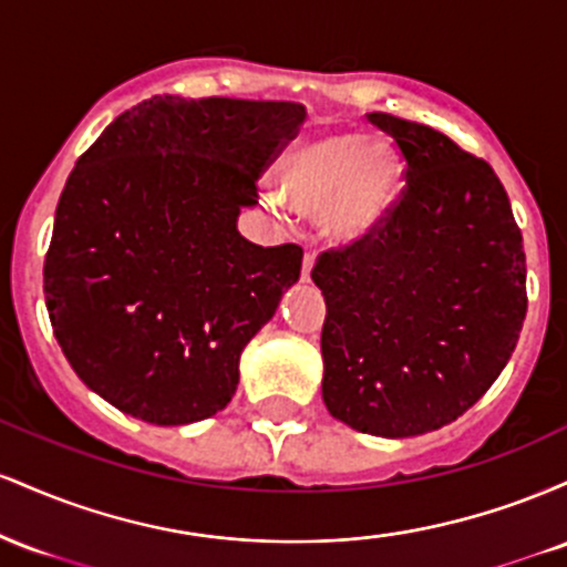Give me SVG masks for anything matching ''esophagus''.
Segmentation results:
<instances>
[{"instance_id": "esophagus-1", "label": "esophagus", "mask_w": 567, "mask_h": 567, "mask_svg": "<svg viewBox=\"0 0 567 567\" xmlns=\"http://www.w3.org/2000/svg\"><path fill=\"white\" fill-rule=\"evenodd\" d=\"M315 261H317L315 252H306V256H303V269H301L303 282H309V279H311V269H315Z\"/></svg>"}]
</instances>
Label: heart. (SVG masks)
Here are the masks:
<instances>
[{"label": "heart", "instance_id": "1", "mask_svg": "<svg viewBox=\"0 0 567 567\" xmlns=\"http://www.w3.org/2000/svg\"><path fill=\"white\" fill-rule=\"evenodd\" d=\"M279 188L306 216H324L338 239H360L381 224L400 192V162L360 135H330L292 148L279 162Z\"/></svg>", "mask_w": 567, "mask_h": 567}]
</instances>
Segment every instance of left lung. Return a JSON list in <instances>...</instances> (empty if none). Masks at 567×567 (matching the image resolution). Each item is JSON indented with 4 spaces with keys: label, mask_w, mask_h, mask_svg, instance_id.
<instances>
[{
    "label": "left lung",
    "mask_w": 567,
    "mask_h": 567,
    "mask_svg": "<svg viewBox=\"0 0 567 567\" xmlns=\"http://www.w3.org/2000/svg\"><path fill=\"white\" fill-rule=\"evenodd\" d=\"M405 159L400 199L365 237L322 252V400L375 437L464 415L509 362L528 311L523 234L485 159L440 130L373 112Z\"/></svg>",
    "instance_id": "1"
}]
</instances>
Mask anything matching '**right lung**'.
<instances>
[{
	"label": "right lung",
	"mask_w": 567,
	"mask_h": 567,
	"mask_svg": "<svg viewBox=\"0 0 567 567\" xmlns=\"http://www.w3.org/2000/svg\"><path fill=\"white\" fill-rule=\"evenodd\" d=\"M303 116L290 101L154 95L76 159L44 301L74 373L116 410L181 426L231 402L239 354L303 261L298 245L247 243L237 216Z\"/></svg>",
	"instance_id": "add662e5"
}]
</instances>
